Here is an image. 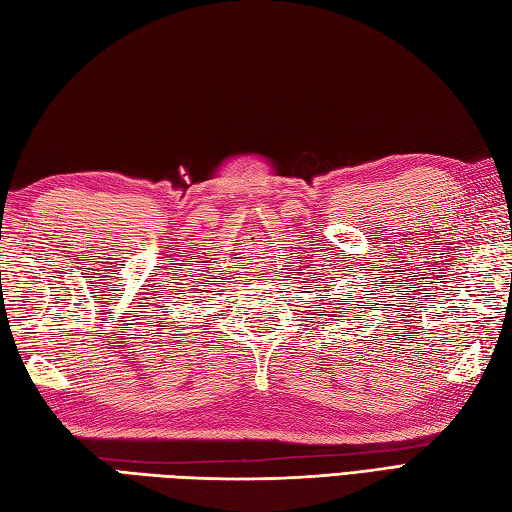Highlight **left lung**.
I'll list each match as a JSON object with an SVG mask.
<instances>
[{
	"label": "left lung",
	"instance_id": "8db88e82",
	"mask_svg": "<svg viewBox=\"0 0 512 512\" xmlns=\"http://www.w3.org/2000/svg\"><path fill=\"white\" fill-rule=\"evenodd\" d=\"M333 283H336V280H333ZM342 300H344V298H342Z\"/></svg>",
	"mask_w": 512,
	"mask_h": 512
}]
</instances>
